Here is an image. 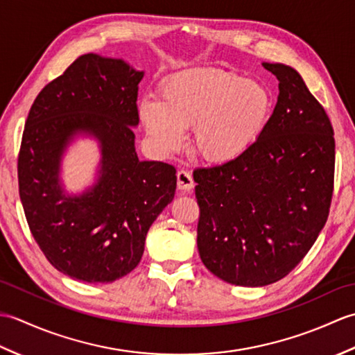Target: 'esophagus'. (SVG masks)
I'll list each match as a JSON object with an SVG mask.
<instances>
[{"label": "esophagus", "mask_w": 355, "mask_h": 355, "mask_svg": "<svg viewBox=\"0 0 355 355\" xmlns=\"http://www.w3.org/2000/svg\"><path fill=\"white\" fill-rule=\"evenodd\" d=\"M193 178L187 171H178L177 172V186L178 191L182 192H191L193 189Z\"/></svg>", "instance_id": "esophagus-1"}]
</instances>
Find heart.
Instances as JSON below:
<instances>
[{
	"mask_svg": "<svg viewBox=\"0 0 355 355\" xmlns=\"http://www.w3.org/2000/svg\"><path fill=\"white\" fill-rule=\"evenodd\" d=\"M273 96L262 82L218 69H189L164 82L160 101H141L146 134L163 154L183 146L192 128V146L212 164L245 155L266 132Z\"/></svg>",
	"mask_w": 355,
	"mask_h": 355,
	"instance_id": "obj_1",
	"label": "heart"
}]
</instances>
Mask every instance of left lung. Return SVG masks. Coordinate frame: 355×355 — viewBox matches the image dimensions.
I'll return each mask as SVG.
<instances>
[{
    "mask_svg": "<svg viewBox=\"0 0 355 355\" xmlns=\"http://www.w3.org/2000/svg\"><path fill=\"white\" fill-rule=\"evenodd\" d=\"M262 67L279 80L266 132L238 160L193 171L200 258L239 286L277 282L304 259L327 223L334 184L325 110L293 67Z\"/></svg>",
    "mask_w": 355,
    "mask_h": 355,
    "instance_id": "left-lung-1",
    "label": "left lung"
}]
</instances>
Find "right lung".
Wrapping results in <instances>:
<instances>
[{"label":"right lung","mask_w":355,"mask_h":355,"mask_svg":"<svg viewBox=\"0 0 355 355\" xmlns=\"http://www.w3.org/2000/svg\"><path fill=\"white\" fill-rule=\"evenodd\" d=\"M143 76L123 59L88 53L45 85L28 112L18 158L28 227L51 266L82 282L131 273L149 227L175 195V168L135 153ZM84 138L95 140L100 162L92 184L70 193L63 157Z\"/></svg>","instance_id":"right-lung-1"}]
</instances>
